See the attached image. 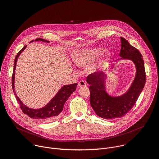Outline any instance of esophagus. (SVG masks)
Here are the masks:
<instances>
[{
    "mask_svg": "<svg viewBox=\"0 0 159 159\" xmlns=\"http://www.w3.org/2000/svg\"><path fill=\"white\" fill-rule=\"evenodd\" d=\"M78 85H79V87H85V86H86V83L84 80H80L78 83Z\"/></svg>",
    "mask_w": 159,
    "mask_h": 159,
    "instance_id": "esophagus-1",
    "label": "esophagus"
}]
</instances>
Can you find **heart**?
Wrapping results in <instances>:
<instances>
[{"label": "heart", "mask_w": 159, "mask_h": 159, "mask_svg": "<svg viewBox=\"0 0 159 159\" xmlns=\"http://www.w3.org/2000/svg\"><path fill=\"white\" fill-rule=\"evenodd\" d=\"M104 50L102 48H86L82 49L77 52L74 55V61L75 63L80 67H85L95 61L99 57L102 55ZM109 57V53L106 52L104 55V60ZM100 64L96 63L91 67L92 71H96L99 68Z\"/></svg>", "instance_id": "obj_1"}]
</instances>
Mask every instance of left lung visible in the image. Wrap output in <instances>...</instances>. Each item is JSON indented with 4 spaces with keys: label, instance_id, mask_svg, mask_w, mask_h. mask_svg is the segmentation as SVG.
<instances>
[{
    "label": "left lung",
    "instance_id": "obj_1",
    "mask_svg": "<svg viewBox=\"0 0 159 159\" xmlns=\"http://www.w3.org/2000/svg\"><path fill=\"white\" fill-rule=\"evenodd\" d=\"M120 56L121 59L131 60L135 65L137 72L134 79L124 94L112 97L106 91L104 73H93L87 77L90 85V103L97 115L104 119L121 118L128 112L137 102L145 86L146 74L144 61L140 52L122 38Z\"/></svg>",
    "mask_w": 159,
    "mask_h": 159
}]
</instances>
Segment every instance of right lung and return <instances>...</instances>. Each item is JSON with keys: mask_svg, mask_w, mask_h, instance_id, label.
<instances>
[{"mask_svg": "<svg viewBox=\"0 0 159 159\" xmlns=\"http://www.w3.org/2000/svg\"><path fill=\"white\" fill-rule=\"evenodd\" d=\"M35 41H41L44 42L49 43V41L44 39L42 38H37ZM31 41V42H32ZM26 48V46H25L22 48L17 54L15 60H14V71L12 76V87L14 95L16 96V100L17 101L20 108L25 114L28 115L29 117L33 119H37L43 120L44 121H52L56 120L58 116L60 115L63 109V106L65 102L69 99L70 95L76 90V87L77 86V83H75L70 85H63L60 89L58 93L54 96V98L49 102L44 107L38 109H34L27 107L25 105L22 101L19 99V98L16 96L14 90V76H15V69L16 66V62L19 55L21 53L22 51H24Z\"/></svg>", "mask_w": 159, "mask_h": 159, "instance_id": "right-lung-1", "label": "right lung"}]
</instances>
